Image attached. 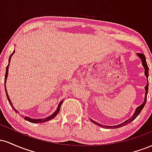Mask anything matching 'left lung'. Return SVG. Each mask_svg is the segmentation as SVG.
Instances as JSON below:
<instances>
[{
	"mask_svg": "<svg viewBox=\"0 0 152 152\" xmlns=\"http://www.w3.org/2000/svg\"><path fill=\"white\" fill-rule=\"evenodd\" d=\"M137 55L139 56V58H141V60H142V65L144 66V70H145V76L146 77L148 78V76H149V67H148L147 66V64H146V57L145 56H144V54L143 53H137ZM148 81V80H147ZM148 88H149V83H148L147 82V84H146V86H145V91H146V93H145V98H144V102H143V104L142 105H140L139 106H138L137 108V109H136V111L134 112V114L133 116H132L130 118H129V119H127L126 121H125L124 122H123V123L121 124H118V125H116V126H104V125H102V124H99L98 123H96L95 121H91L94 122V123H95L96 124L99 125V126H102V127H104V128H107V129H116V128H119V127H121V126H125V125L128 124H129L130 122H132V121H134V119H135L137 117L138 115L141 113V111H142V110L143 109V108H144V105H145L146 102V98H147V94H148Z\"/></svg>",
	"mask_w": 152,
	"mask_h": 152,
	"instance_id": "left-lung-1",
	"label": "left lung"
}]
</instances>
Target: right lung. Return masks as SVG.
Listing matches in <instances>:
<instances>
[{
  "label": "right lung",
  "mask_w": 152,
  "mask_h": 152,
  "mask_svg": "<svg viewBox=\"0 0 152 152\" xmlns=\"http://www.w3.org/2000/svg\"><path fill=\"white\" fill-rule=\"evenodd\" d=\"M14 52H15V50H14V51L13 52V53H12L11 54H10V57H9V60H8V66H7V67H6V74H5V81H4V82H5V89H6V96H7V98H8V102H9V104H10V105H11L12 108H13V110H15V112H16V113H18V111H17L15 109V108L13 107V105H12V103L10 102V99H9V96H8V93H7L6 88V79H7V76H8V66H9V64H10V58H11L12 55H13V54L14 53ZM62 102H61L60 103H59V104H58V109H56V111L55 112H54L53 114H52V115H50V116H48V117H47V118H40V119H33V118H28V117H24V119L26 120V121H29V122H31V123H42V122H45V121H48V120H50V119H52V118H53L54 117H55L56 116L57 114H58L59 111H60V107H61V105Z\"/></svg>",
  "instance_id": "right-lung-1"
}]
</instances>
